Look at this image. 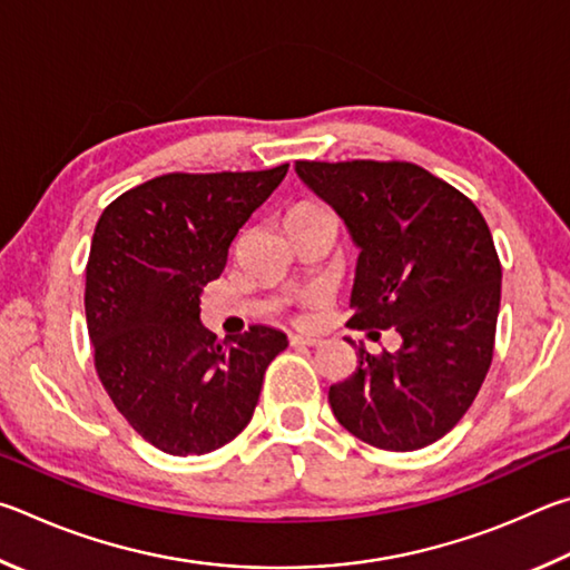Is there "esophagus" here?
Wrapping results in <instances>:
<instances>
[{
    "mask_svg": "<svg viewBox=\"0 0 570 570\" xmlns=\"http://www.w3.org/2000/svg\"><path fill=\"white\" fill-rule=\"evenodd\" d=\"M321 343V337H313V335H291V345H295V347H301V345H307V347H313V345H317Z\"/></svg>",
    "mask_w": 570,
    "mask_h": 570,
    "instance_id": "1",
    "label": "esophagus"
}]
</instances>
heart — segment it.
<instances>
[{
    "label": "heart",
    "instance_id": "1",
    "mask_svg": "<svg viewBox=\"0 0 570 570\" xmlns=\"http://www.w3.org/2000/svg\"><path fill=\"white\" fill-rule=\"evenodd\" d=\"M311 215H325V209L317 205H297L291 213V217H311Z\"/></svg>",
    "mask_w": 570,
    "mask_h": 570
}]
</instances>
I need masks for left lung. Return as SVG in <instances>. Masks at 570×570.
I'll use <instances>...</instances> for the list:
<instances>
[{
    "mask_svg": "<svg viewBox=\"0 0 570 570\" xmlns=\"http://www.w3.org/2000/svg\"><path fill=\"white\" fill-rule=\"evenodd\" d=\"M295 173L361 249L351 325L395 327L403 341L383 355L357 347V371L327 393L337 423L383 451L441 441L493 361L501 263L483 215L411 163H295Z\"/></svg>",
    "mask_w": 570,
    "mask_h": 570,
    "instance_id": "8db88e82",
    "label": "left lung"
}]
</instances>
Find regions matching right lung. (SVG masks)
Segmentation results:
<instances>
[{
  "mask_svg": "<svg viewBox=\"0 0 570 570\" xmlns=\"http://www.w3.org/2000/svg\"><path fill=\"white\" fill-rule=\"evenodd\" d=\"M263 173H173L127 189L92 235L85 313L95 367L127 423L169 455H205L245 431L287 335L267 325L219 343L199 295L249 215L283 183Z\"/></svg>",
  "mask_w": 570,
  "mask_h": 570,
  "instance_id": "obj_1",
  "label": "right lung"
}]
</instances>
